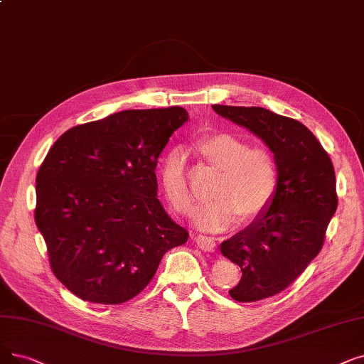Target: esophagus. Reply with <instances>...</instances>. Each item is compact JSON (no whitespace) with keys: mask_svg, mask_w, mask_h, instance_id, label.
I'll return each instance as SVG.
<instances>
[{"mask_svg":"<svg viewBox=\"0 0 364 364\" xmlns=\"http://www.w3.org/2000/svg\"><path fill=\"white\" fill-rule=\"evenodd\" d=\"M196 244L199 248H202L203 251H214L215 250V240L211 238V236H203V235H198L195 238Z\"/></svg>","mask_w":364,"mask_h":364,"instance_id":"obj_1","label":"esophagus"}]
</instances>
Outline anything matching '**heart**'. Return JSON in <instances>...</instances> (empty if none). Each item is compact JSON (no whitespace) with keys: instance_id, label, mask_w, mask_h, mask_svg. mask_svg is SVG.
<instances>
[{"instance_id":"1","label":"heart","mask_w":364,"mask_h":364,"mask_svg":"<svg viewBox=\"0 0 364 364\" xmlns=\"http://www.w3.org/2000/svg\"><path fill=\"white\" fill-rule=\"evenodd\" d=\"M199 153L220 169L213 195L215 199L195 214V226L205 232H221L233 226L241 214L256 217L269 207L278 188V164L266 147H250L230 134H214L198 141ZM187 159L181 149L166 153L161 180L171 207L183 215L192 214L195 199L187 181Z\"/></svg>"}]
</instances>
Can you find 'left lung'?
Returning a JSON list of instances; mask_svg holds the SVG:
<instances>
[{
	"label": "left lung",
	"instance_id": "8db88e82",
	"mask_svg": "<svg viewBox=\"0 0 364 364\" xmlns=\"http://www.w3.org/2000/svg\"><path fill=\"white\" fill-rule=\"evenodd\" d=\"M213 109L259 136L278 164L269 207L220 245L242 272L230 297L256 302L287 289L317 257L338 207L335 169L318 139L294 119L262 107L215 104Z\"/></svg>",
	"mask_w": 364,
	"mask_h": 364
}]
</instances>
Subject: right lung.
I'll list each match as a JSON object with an SVG mask.
<instances>
[{
  "label": "right lung",
  "instance_id": "right-lung-1",
  "mask_svg": "<svg viewBox=\"0 0 364 364\" xmlns=\"http://www.w3.org/2000/svg\"><path fill=\"white\" fill-rule=\"evenodd\" d=\"M181 107L124 109L60 135L37 173L36 223L55 277L86 302L117 305L188 233L157 199V157Z\"/></svg>",
  "mask_w": 364,
  "mask_h": 364
}]
</instances>
